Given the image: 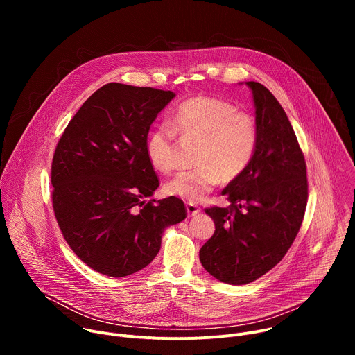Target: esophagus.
<instances>
[{"mask_svg": "<svg viewBox=\"0 0 355 355\" xmlns=\"http://www.w3.org/2000/svg\"><path fill=\"white\" fill-rule=\"evenodd\" d=\"M200 212V208L198 207V205H195V204H187V214H188V216H196Z\"/></svg>", "mask_w": 355, "mask_h": 355, "instance_id": "34e87169", "label": "esophagus"}]
</instances>
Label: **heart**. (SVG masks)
Masks as SVG:
<instances>
[{
    "mask_svg": "<svg viewBox=\"0 0 355 355\" xmlns=\"http://www.w3.org/2000/svg\"><path fill=\"white\" fill-rule=\"evenodd\" d=\"M169 125H160L146 140V155L156 170L170 173L177 167L178 143L198 141L192 171L166 182L164 191L189 204L204 200L215 187L236 180L256 153L259 128L250 114L212 96H192L181 103Z\"/></svg>",
    "mask_w": 355,
    "mask_h": 355,
    "instance_id": "obj_1",
    "label": "heart"
}]
</instances>
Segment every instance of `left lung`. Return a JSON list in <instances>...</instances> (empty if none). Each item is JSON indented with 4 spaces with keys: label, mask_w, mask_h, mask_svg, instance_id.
Wrapping results in <instances>:
<instances>
[{
    "label": "left lung",
    "mask_w": 355,
    "mask_h": 355,
    "mask_svg": "<svg viewBox=\"0 0 355 355\" xmlns=\"http://www.w3.org/2000/svg\"><path fill=\"white\" fill-rule=\"evenodd\" d=\"M245 84L256 107V153L222 191L230 205L205 209L215 233L199 251L204 268L230 285L256 281L284 259L308 204L306 162L284 108L263 84Z\"/></svg>",
    "instance_id": "1"
}]
</instances>
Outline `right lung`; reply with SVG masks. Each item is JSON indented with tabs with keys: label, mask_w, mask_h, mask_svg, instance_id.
<instances>
[{
	"label": "right lung",
	"mask_w": 355,
	"mask_h": 355,
	"mask_svg": "<svg viewBox=\"0 0 355 355\" xmlns=\"http://www.w3.org/2000/svg\"><path fill=\"white\" fill-rule=\"evenodd\" d=\"M173 91L110 83L64 129L52 162L53 211L76 256L114 278L148 266L166 227L187 218L175 196L150 199L159 178L146 155L150 125Z\"/></svg>",
	"instance_id": "add662e5"
}]
</instances>
